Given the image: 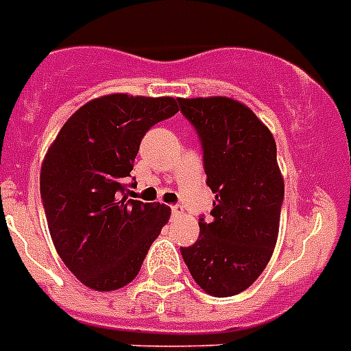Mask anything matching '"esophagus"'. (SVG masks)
I'll list each match as a JSON object with an SVG mask.
<instances>
[{
  "label": "esophagus",
  "mask_w": 351,
  "mask_h": 351,
  "mask_svg": "<svg viewBox=\"0 0 351 351\" xmlns=\"http://www.w3.org/2000/svg\"><path fill=\"white\" fill-rule=\"evenodd\" d=\"M171 213H173V216H182L184 215V207L182 205H171Z\"/></svg>",
  "instance_id": "obj_1"
}]
</instances>
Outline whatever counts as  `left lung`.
Segmentation results:
<instances>
[{
  "label": "left lung",
  "mask_w": 351,
  "mask_h": 351,
  "mask_svg": "<svg viewBox=\"0 0 351 351\" xmlns=\"http://www.w3.org/2000/svg\"><path fill=\"white\" fill-rule=\"evenodd\" d=\"M204 151L207 185L215 193L200 238L180 247L196 283L215 298L247 290L274 252L285 182L276 142L252 110L229 97L178 99Z\"/></svg>",
  "instance_id": "1"
}]
</instances>
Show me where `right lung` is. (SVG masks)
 <instances>
[{"label": "right lung", "instance_id": "obj_1", "mask_svg": "<svg viewBox=\"0 0 351 351\" xmlns=\"http://www.w3.org/2000/svg\"><path fill=\"white\" fill-rule=\"evenodd\" d=\"M178 111L173 97L113 93L73 113L41 166L48 229L68 270L99 292L136 278L171 209L126 196L142 136ZM133 185V184H131Z\"/></svg>", "mask_w": 351, "mask_h": 351}]
</instances>
